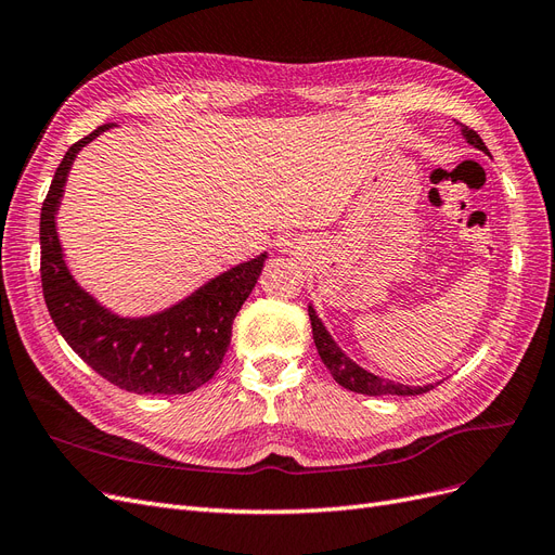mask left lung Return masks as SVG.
<instances>
[{
    "label": "left lung",
    "mask_w": 555,
    "mask_h": 555,
    "mask_svg": "<svg viewBox=\"0 0 555 555\" xmlns=\"http://www.w3.org/2000/svg\"><path fill=\"white\" fill-rule=\"evenodd\" d=\"M461 137L481 153L489 155V147L483 145V141L479 139V133L475 129H469L465 125H461ZM308 314H310V322H312V338L317 345L319 357H322L324 365L331 371V375L335 377L340 386L349 391H357V393H367V396H384V393H393V396H418V393H426L430 391L433 386H438L440 382L435 384H426V386H410V384H400L393 379H384L371 371H365L363 365H359L357 361H351L345 351L338 347V343L333 340V335L326 331L324 322L319 319L314 306H308Z\"/></svg>",
    "instance_id": "8db88e82"
}]
</instances>
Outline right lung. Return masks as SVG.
Segmentation results:
<instances>
[{
  "label": "right lung",
  "instance_id": "add662e5",
  "mask_svg": "<svg viewBox=\"0 0 555 555\" xmlns=\"http://www.w3.org/2000/svg\"><path fill=\"white\" fill-rule=\"evenodd\" d=\"M96 127L74 143L57 166L41 208V284L50 317L76 354L111 384L129 393H190L220 367L231 343V324L255 289L268 251L231 266L190 296L153 314L125 317L82 289L64 259L57 236V210L78 153L99 133Z\"/></svg>",
  "mask_w": 555,
  "mask_h": 555
}]
</instances>
